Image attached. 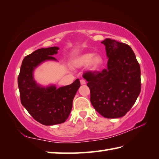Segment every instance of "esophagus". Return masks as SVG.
<instances>
[{
	"label": "esophagus",
	"instance_id": "obj_1",
	"mask_svg": "<svg viewBox=\"0 0 159 159\" xmlns=\"http://www.w3.org/2000/svg\"><path fill=\"white\" fill-rule=\"evenodd\" d=\"M80 84H81V85H85V83H86L85 80H83V79L80 80Z\"/></svg>",
	"mask_w": 159,
	"mask_h": 159
}]
</instances>
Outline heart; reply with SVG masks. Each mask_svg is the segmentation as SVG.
I'll use <instances>...</instances> for the list:
<instances>
[{"instance_id":"1","label":"heart","mask_w":159,"mask_h":159,"mask_svg":"<svg viewBox=\"0 0 159 159\" xmlns=\"http://www.w3.org/2000/svg\"><path fill=\"white\" fill-rule=\"evenodd\" d=\"M104 64V59L101 54L93 52H85L80 54L72 59L71 65L74 69H79L87 65L88 71L98 72Z\"/></svg>"}]
</instances>
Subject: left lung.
<instances>
[{
    "label": "left lung",
    "instance_id": "left-lung-1",
    "mask_svg": "<svg viewBox=\"0 0 159 159\" xmlns=\"http://www.w3.org/2000/svg\"><path fill=\"white\" fill-rule=\"evenodd\" d=\"M102 43L109 59L107 68L101 73L84 75L90 90V102L102 116L123 117L140 93V66L129 45L111 39Z\"/></svg>",
    "mask_w": 159,
    "mask_h": 159
}]
</instances>
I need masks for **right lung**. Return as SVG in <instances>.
Masks as SVG:
<instances>
[{
    "instance_id": "add662e5",
    "label": "right lung",
    "mask_w": 159,
    "mask_h": 159,
    "mask_svg": "<svg viewBox=\"0 0 159 159\" xmlns=\"http://www.w3.org/2000/svg\"><path fill=\"white\" fill-rule=\"evenodd\" d=\"M58 47L41 48L25 57L18 76L21 104L35 120L45 125L66 121L71 113L72 103L80 85L79 79L71 85L57 88L55 84L43 85L34 79V71L48 61H57L53 57Z\"/></svg>"
}]
</instances>
